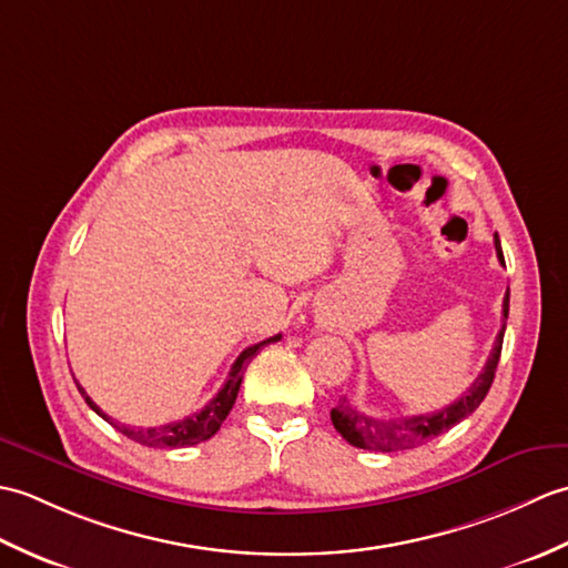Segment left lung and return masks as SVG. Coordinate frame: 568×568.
<instances>
[{
  "label": "left lung",
  "instance_id": "left-lung-1",
  "mask_svg": "<svg viewBox=\"0 0 568 568\" xmlns=\"http://www.w3.org/2000/svg\"><path fill=\"white\" fill-rule=\"evenodd\" d=\"M496 253H498V261L505 265L498 234H496ZM508 307H510V291L505 293V300H503V327L496 336V346H493V352L486 361L484 371H480V376L470 383V388L462 397H458L456 403L446 405V407L437 409V413H429V415L381 419V417H371L366 413H358V409L352 407V403H348L346 397H342L339 405L332 409L334 429L339 432L348 444L358 446V449L405 452V449H415V446L425 444V442L437 437V434L458 425V422L466 419L480 403H484V397L488 395L490 385H493V378H496L505 322H508Z\"/></svg>",
  "mask_w": 568,
  "mask_h": 568
}]
</instances>
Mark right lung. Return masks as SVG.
I'll use <instances>...</instances> for the list:
<instances>
[{
	"label": "right lung",
	"instance_id": "right-lung-1",
	"mask_svg": "<svg viewBox=\"0 0 568 568\" xmlns=\"http://www.w3.org/2000/svg\"><path fill=\"white\" fill-rule=\"evenodd\" d=\"M277 339H281V334H275V336H271V339H265V342H258V344L244 348V352H241V356L234 361L232 371H229V378L220 388V393H216L212 400L200 409V413L190 415V417L180 419V422H171V425H163V427L141 429V427L119 425L116 419H112L110 415H104L102 409L92 403V397L82 390V385L78 381L75 383H78V390L84 397V403H88L102 419H106V422H110V425H114L119 432H122L124 437L134 439V442L143 444V446H155V449H178V446H195L200 442H207L210 437H214L216 429L222 427V422L226 419L229 409H232L234 403H236V395H239V388H241V381H244V371H246L248 361L256 356L265 344H273Z\"/></svg>",
	"mask_w": 568,
	"mask_h": 568
}]
</instances>
